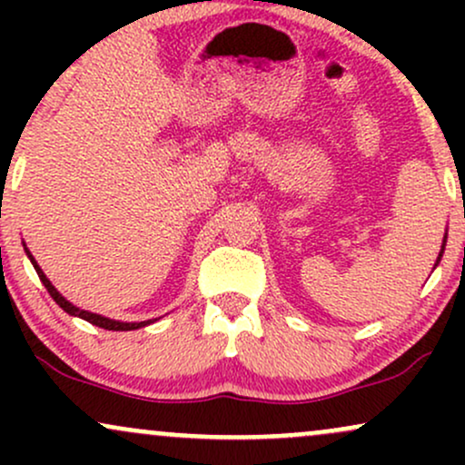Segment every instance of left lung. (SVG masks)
<instances>
[{"mask_svg":"<svg viewBox=\"0 0 465 465\" xmlns=\"http://www.w3.org/2000/svg\"><path fill=\"white\" fill-rule=\"evenodd\" d=\"M444 247H446V236H444V244H441V251H440V258H437V262H435V266H437V264H440L441 255H444Z\"/></svg>","mask_w":465,"mask_h":465,"instance_id":"1","label":"left lung"}]
</instances>
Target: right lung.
Here are the masks:
<instances>
[{
	"label": "right lung",
	"mask_w": 465,
	"mask_h": 465,
	"mask_svg": "<svg viewBox=\"0 0 465 465\" xmlns=\"http://www.w3.org/2000/svg\"><path fill=\"white\" fill-rule=\"evenodd\" d=\"M25 253H28V258H30L32 266H35L36 275H39V280L44 282V286L47 288V292H50V295H52V300H54V302L58 303V306H61L63 311H65L67 314H74V317H80V319H84V322H89V323L98 325V328H104V330H115V332H117V330H120V332H126V330H137V328H143V325L153 323L151 319H148V322H140V323H124V322H115V319L103 317V314H95V312H89V311H80V308L74 306V303H69V302L65 300V297H63L61 292H58L54 286H52V282L47 280L45 273H44V271H41V266L36 264V260L32 258L28 249H25Z\"/></svg>",
	"instance_id": "1"
}]
</instances>
